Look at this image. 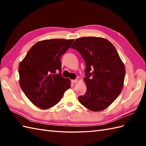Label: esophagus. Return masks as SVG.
<instances>
[{
    "label": "esophagus",
    "mask_w": 146,
    "mask_h": 146,
    "mask_svg": "<svg viewBox=\"0 0 146 146\" xmlns=\"http://www.w3.org/2000/svg\"><path fill=\"white\" fill-rule=\"evenodd\" d=\"M77 82H78V80L76 79V80H71V82H72L73 83H76Z\"/></svg>",
    "instance_id": "obj_1"
}]
</instances>
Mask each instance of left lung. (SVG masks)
Here are the masks:
<instances>
[{
	"mask_svg": "<svg viewBox=\"0 0 146 146\" xmlns=\"http://www.w3.org/2000/svg\"><path fill=\"white\" fill-rule=\"evenodd\" d=\"M71 48L80 52L86 64V92L79 102L90 110L105 109L122 92L125 75L115 48L106 39L83 37L76 39Z\"/></svg>",
	"mask_w": 146,
	"mask_h": 146,
	"instance_id": "left-lung-1",
	"label": "left lung"
}]
</instances>
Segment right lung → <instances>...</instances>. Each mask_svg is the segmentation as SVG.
Wrapping results in <instances>:
<instances>
[{"mask_svg": "<svg viewBox=\"0 0 146 146\" xmlns=\"http://www.w3.org/2000/svg\"><path fill=\"white\" fill-rule=\"evenodd\" d=\"M73 41L52 39L39 41L19 65L21 88L36 107L41 109L52 107L70 88V80L61 76L60 58Z\"/></svg>", "mask_w": 146, "mask_h": 146, "instance_id": "obj_1", "label": "right lung"}]
</instances>
